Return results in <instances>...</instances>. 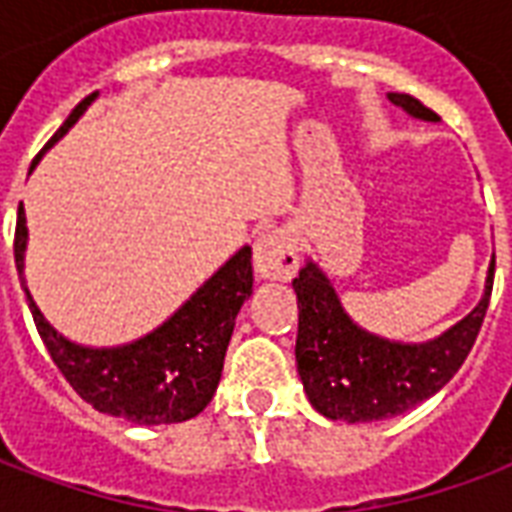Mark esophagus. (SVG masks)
Wrapping results in <instances>:
<instances>
[{"label": "esophagus", "mask_w": 512, "mask_h": 512, "mask_svg": "<svg viewBox=\"0 0 512 512\" xmlns=\"http://www.w3.org/2000/svg\"><path fill=\"white\" fill-rule=\"evenodd\" d=\"M299 268L296 241L288 230H266L255 241V271L263 279H290Z\"/></svg>", "instance_id": "1"}]
</instances>
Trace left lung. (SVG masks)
Masks as SVG:
<instances>
[{
	"instance_id": "left-lung-1",
	"label": "left lung",
	"mask_w": 512,
	"mask_h": 512,
	"mask_svg": "<svg viewBox=\"0 0 512 512\" xmlns=\"http://www.w3.org/2000/svg\"><path fill=\"white\" fill-rule=\"evenodd\" d=\"M389 101L408 115L439 120L414 95L389 93ZM293 290L299 296L296 365L310 403L329 419L376 422L428 400L458 373L483 326L494 290V263L480 304L450 332L422 345L389 343L359 329L315 263L301 268Z\"/></svg>"
}]
</instances>
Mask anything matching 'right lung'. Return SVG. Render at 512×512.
<instances>
[{"mask_svg":"<svg viewBox=\"0 0 512 512\" xmlns=\"http://www.w3.org/2000/svg\"><path fill=\"white\" fill-rule=\"evenodd\" d=\"M87 95L73 109L60 131L51 136V147L93 104ZM43 147V150H46ZM24 249H27V216L18 208L13 255L24 285ZM252 249L244 246L180 307L164 326L142 340L120 348H84L54 332L38 304L27 301L32 321L51 362L57 365L76 395L95 411L123 417L134 425H169L197 417L211 403L219 386L227 343L235 315L252 293Z\"/></svg>","mask_w":512,"mask_h":512,"instance_id":"right-lung-1","label":"right lung"}]
</instances>
